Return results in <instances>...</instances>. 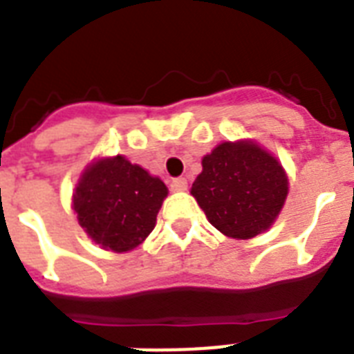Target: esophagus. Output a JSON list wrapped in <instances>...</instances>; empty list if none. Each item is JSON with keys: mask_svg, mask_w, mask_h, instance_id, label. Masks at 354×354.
I'll list each match as a JSON object with an SVG mask.
<instances>
[{"mask_svg": "<svg viewBox=\"0 0 354 354\" xmlns=\"http://www.w3.org/2000/svg\"><path fill=\"white\" fill-rule=\"evenodd\" d=\"M187 189V180L185 178H174L171 182V191L174 192H182Z\"/></svg>", "mask_w": 354, "mask_h": 354, "instance_id": "esophagus-1", "label": "esophagus"}]
</instances>
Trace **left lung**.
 <instances>
[{
	"label": "left lung",
	"mask_w": 354,
	"mask_h": 354,
	"mask_svg": "<svg viewBox=\"0 0 354 354\" xmlns=\"http://www.w3.org/2000/svg\"><path fill=\"white\" fill-rule=\"evenodd\" d=\"M191 194L218 231L251 240L277 222L289 192L286 169L252 140L223 142L205 154Z\"/></svg>",
	"instance_id": "1"
}]
</instances>
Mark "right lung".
Here are the masks:
<instances>
[{"mask_svg":"<svg viewBox=\"0 0 354 354\" xmlns=\"http://www.w3.org/2000/svg\"><path fill=\"white\" fill-rule=\"evenodd\" d=\"M167 185L125 156L96 158L83 169L73 194V209L94 243L112 252H127L145 242Z\"/></svg>","mask_w":354,"mask_h":354,"instance_id":"add662e5","label":"right lung"}]
</instances>
